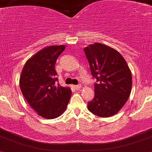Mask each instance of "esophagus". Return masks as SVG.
I'll list each match as a JSON object with an SVG mask.
<instances>
[{"instance_id": "obj_1", "label": "esophagus", "mask_w": 152, "mask_h": 152, "mask_svg": "<svg viewBox=\"0 0 152 152\" xmlns=\"http://www.w3.org/2000/svg\"><path fill=\"white\" fill-rule=\"evenodd\" d=\"M81 87H82V86H81L80 84L76 85V86H74V88H76V89H79Z\"/></svg>"}]
</instances>
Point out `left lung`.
Segmentation results:
<instances>
[{
  "mask_svg": "<svg viewBox=\"0 0 152 152\" xmlns=\"http://www.w3.org/2000/svg\"><path fill=\"white\" fill-rule=\"evenodd\" d=\"M94 83V97L88 103L91 113L103 118L114 115L131 91L132 75L122 55L100 42L84 49Z\"/></svg>",
  "mask_w": 152,
  "mask_h": 152,
  "instance_id": "1",
  "label": "left lung"
}]
</instances>
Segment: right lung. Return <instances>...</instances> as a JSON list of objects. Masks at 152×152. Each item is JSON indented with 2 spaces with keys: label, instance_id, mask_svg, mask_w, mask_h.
Here are the masks:
<instances>
[{
  "label": "right lung",
  "instance_id": "add662e5",
  "mask_svg": "<svg viewBox=\"0 0 152 152\" xmlns=\"http://www.w3.org/2000/svg\"><path fill=\"white\" fill-rule=\"evenodd\" d=\"M64 46L44 48L28 59L19 79L21 91L30 106L40 116L55 118L66 110L71 97L69 88L58 83L55 63Z\"/></svg>",
  "mask_w": 152,
  "mask_h": 152
}]
</instances>
